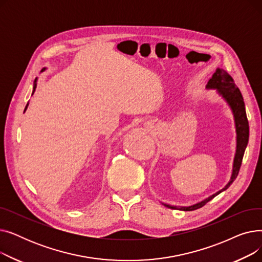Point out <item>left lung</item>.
Instances as JSON below:
<instances>
[{
  "label": "left lung",
  "mask_w": 262,
  "mask_h": 262,
  "mask_svg": "<svg viewBox=\"0 0 262 262\" xmlns=\"http://www.w3.org/2000/svg\"><path fill=\"white\" fill-rule=\"evenodd\" d=\"M207 88L217 89L219 93L221 94L223 98L227 101L230 108L232 109L233 116H235L237 135H238V137H237V153H236L235 161H233V171H232V175H231V180L225 186V188H223L221 191L216 192V193L209 196L208 199L202 201L201 203L189 206V207L180 208L181 210H185V211H192V210H195V209L203 207V206H205L209 201H211L217 194L221 193V192L226 190L232 184V182L236 180L238 174H239L240 167L242 164L243 155L245 152L247 142H249V135H250L249 120H247V117H246L245 106H244L242 94H241L239 88L237 87V85L235 84V81H233V78L225 70H223V69H217L215 73L212 75V77L209 79L208 84H207ZM166 206L172 209L176 208V207H173V206H169V205H166Z\"/></svg>",
  "instance_id": "left-lung-1"
}]
</instances>
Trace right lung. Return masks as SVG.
<instances>
[{"instance_id":"1","label":"right lung","mask_w":262,"mask_h":262,"mask_svg":"<svg viewBox=\"0 0 262 262\" xmlns=\"http://www.w3.org/2000/svg\"><path fill=\"white\" fill-rule=\"evenodd\" d=\"M36 86H37V85H36V79H35V85H34V90H33V93H34V92H35V90H36ZM27 105H29V103H27ZM27 105L25 106V109L27 108ZM25 109H24V112H25Z\"/></svg>"}]
</instances>
